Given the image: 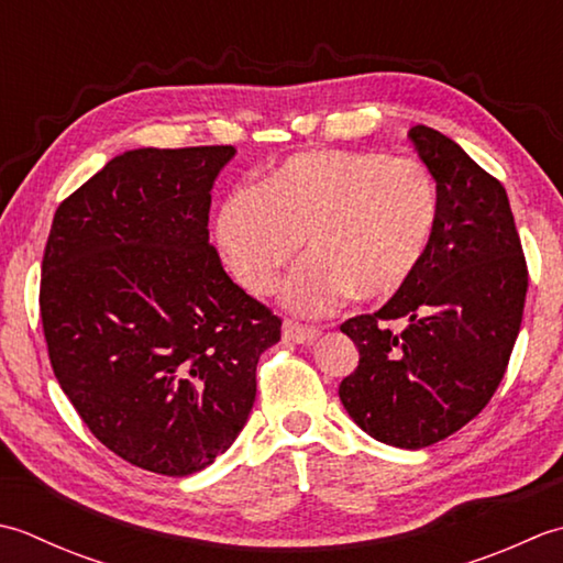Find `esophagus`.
<instances>
[{
  "label": "esophagus",
  "mask_w": 563,
  "mask_h": 563,
  "mask_svg": "<svg viewBox=\"0 0 563 563\" xmlns=\"http://www.w3.org/2000/svg\"><path fill=\"white\" fill-rule=\"evenodd\" d=\"M320 332L316 328H308V325H298L294 320H284L282 325V338L286 342H294V345H311L313 340H318Z\"/></svg>",
  "instance_id": "obj_1"
}]
</instances>
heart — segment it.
<instances>
[{
    "label": "heart",
    "instance_id": "1",
    "mask_svg": "<svg viewBox=\"0 0 563 563\" xmlns=\"http://www.w3.org/2000/svg\"><path fill=\"white\" fill-rule=\"evenodd\" d=\"M438 187L416 159L378 153H306L257 187L225 199L216 243L250 294H269L306 240V260L282 289L286 308L323 316L354 291L366 301L416 277L438 225Z\"/></svg>",
    "mask_w": 563,
    "mask_h": 563
}]
</instances>
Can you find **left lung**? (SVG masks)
Masks as SVG:
<instances>
[{"instance_id":"left-lung-1","label":"left lung","mask_w":563,"mask_h":563,"mask_svg":"<svg viewBox=\"0 0 563 563\" xmlns=\"http://www.w3.org/2000/svg\"><path fill=\"white\" fill-rule=\"evenodd\" d=\"M408 137L438 181V225L416 277L376 313L340 325L360 350L340 400L374 440L422 450L496 394L522 323L527 265L500 181L440 131L412 125Z\"/></svg>"}]
</instances>
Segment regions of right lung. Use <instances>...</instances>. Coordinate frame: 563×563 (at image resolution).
Returning a JSON list of instances; mask_svg holds the SVG:
<instances>
[{
  "label": "right lung",
  "mask_w": 563,
  "mask_h": 563,
  "mask_svg": "<svg viewBox=\"0 0 563 563\" xmlns=\"http://www.w3.org/2000/svg\"><path fill=\"white\" fill-rule=\"evenodd\" d=\"M233 145L125 151L57 206L41 318L55 378L91 434L147 472L189 476L245 428L282 320L209 245Z\"/></svg>",
  "instance_id": "1"
}]
</instances>
